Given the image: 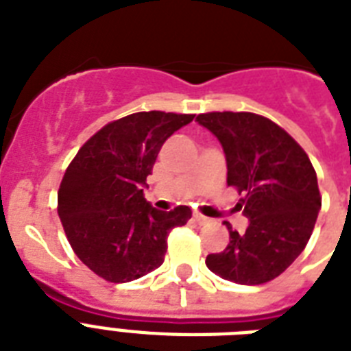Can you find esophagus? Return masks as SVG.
Segmentation results:
<instances>
[{
    "label": "esophagus",
    "instance_id": "esophagus-1",
    "mask_svg": "<svg viewBox=\"0 0 351 351\" xmlns=\"http://www.w3.org/2000/svg\"><path fill=\"white\" fill-rule=\"evenodd\" d=\"M193 219H195V222H197V224H200V226L209 224V222H211L208 217H204V215H200V213H193Z\"/></svg>",
    "mask_w": 351,
    "mask_h": 351
}]
</instances>
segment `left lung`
I'll return each mask as SVG.
<instances>
[{
    "mask_svg": "<svg viewBox=\"0 0 351 351\" xmlns=\"http://www.w3.org/2000/svg\"><path fill=\"white\" fill-rule=\"evenodd\" d=\"M197 121L220 142L228 186L244 193L240 209L250 224L230 230V244L206 266L245 286L264 284L288 269L308 244L321 209L317 175L308 154L282 127L253 112H208Z\"/></svg>",
    "mask_w": 351,
    "mask_h": 351,
    "instance_id": "obj_1",
    "label": "left lung"
}]
</instances>
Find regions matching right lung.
I'll use <instances>...</instances> for the list:
<instances>
[{
    "label": "right lung",
    "instance_id": "1",
    "mask_svg": "<svg viewBox=\"0 0 351 351\" xmlns=\"http://www.w3.org/2000/svg\"><path fill=\"white\" fill-rule=\"evenodd\" d=\"M195 114L134 112L89 138L63 175L58 215L78 258L109 282H131L162 266L167 234L191 219L143 198L164 142Z\"/></svg>",
    "mask_w": 351,
    "mask_h": 351
}]
</instances>
